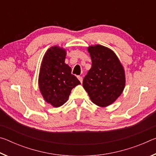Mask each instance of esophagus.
<instances>
[{
  "mask_svg": "<svg viewBox=\"0 0 156 156\" xmlns=\"http://www.w3.org/2000/svg\"><path fill=\"white\" fill-rule=\"evenodd\" d=\"M78 80H80V83H83V77H81V76H78Z\"/></svg>",
  "mask_w": 156,
  "mask_h": 156,
  "instance_id": "34e87169",
  "label": "esophagus"
}]
</instances>
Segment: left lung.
<instances>
[{
	"label": "left lung",
	"instance_id": "8db88e82",
	"mask_svg": "<svg viewBox=\"0 0 156 156\" xmlns=\"http://www.w3.org/2000/svg\"><path fill=\"white\" fill-rule=\"evenodd\" d=\"M91 67L83 85L93 103L105 107L113 103L125 89V73L118 56L108 47L96 44L88 47Z\"/></svg>",
	"mask_w": 156,
	"mask_h": 156
}]
</instances>
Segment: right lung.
Instances as JSON below:
<instances>
[{"instance_id": "add662e5", "label": "right lung", "mask_w": 156, "mask_h": 156, "mask_svg": "<svg viewBox=\"0 0 156 156\" xmlns=\"http://www.w3.org/2000/svg\"><path fill=\"white\" fill-rule=\"evenodd\" d=\"M67 51L54 46L47 49L41 63L38 85L44 100L54 107H59L67 101L72 89L80 84L72 68L65 62Z\"/></svg>"}]
</instances>
